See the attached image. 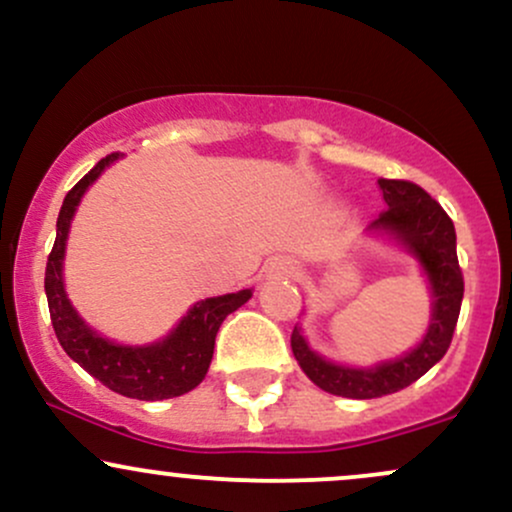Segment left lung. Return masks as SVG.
Wrapping results in <instances>:
<instances>
[{"mask_svg": "<svg viewBox=\"0 0 512 512\" xmlns=\"http://www.w3.org/2000/svg\"><path fill=\"white\" fill-rule=\"evenodd\" d=\"M387 207L370 228L395 233L419 257L433 291V317L424 342L397 361L375 368H344L310 351L303 334L293 327L291 349L298 366L317 387L330 395L373 399L404 390L445 356L462 308L464 279L455 248V226L445 209L424 187L409 180H378Z\"/></svg>", "mask_w": 512, "mask_h": 512, "instance_id": "8db88e82", "label": "left lung"}]
</instances>
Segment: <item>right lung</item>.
Instances as JSON below:
<instances>
[{
    "label": "right lung",
    "instance_id": "obj_1",
    "mask_svg": "<svg viewBox=\"0 0 512 512\" xmlns=\"http://www.w3.org/2000/svg\"><path fill=\"white\" fill-rule=\"evenodd\" d=\"M117 156L120 154L101 158L64 197L60 216H57V238L48 255V267H45L50 320L67 356L74 358L88 375L101 380L117 395L144 399V402L180 397L202 383L209 370L211 356H214L216 332H219L221 322L240 305L248 303L252 291L245 289L199 301L190 313L182 317V322L175 327V332H170L168 339L151 346L113 344L84 325V320L76 315L72 303L67 301V293H64V243H67L69 223H72L81 195Z\"/></svg>",
    "mask_w": 512,
    "mask_h": 512
}]
</instances>
